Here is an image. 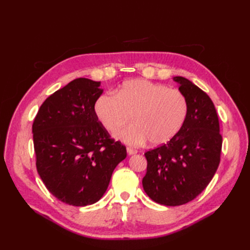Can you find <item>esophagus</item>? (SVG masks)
Segmentation results:
<instances>
[{"label":"esophagus","instance_id":"34e87169","mask_svg":"<svg viewBox=\"0 0 250 250\" xmlns=\"http://www.w3.org/2000/svg\"><path fill=\"white\" fill-rule=\"evenodd\" d=\"M138 151L135 150V149H133V148H130V147H127V153L129 154V155H132V154H135L137 153Z\"/></svg>","mask_w":250,"mask_h":250}]
</instances>
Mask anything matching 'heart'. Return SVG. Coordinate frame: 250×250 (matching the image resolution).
I'll return each mask as SVG.
<instances>
[{
    "instance_id": "1",
    "label": "heart",
    "mask_w": 250,
    "mask_h": 250,
    "mask_svg": "<svg viewBox=\"0 0 250 250\" xmlns=\"http://www.w3.org/2000/svg\"><path fill=\"white\" fill-rule=\"evenodd\" d=\"M95 113L108 131H115L132 115L133 124L121 128L115 138L131 146L150 142L160 146L171 141L183 127L188 103L178 89L146 79L124 82L117 94L104 93L95 102Z\"/></svg>"
}]
</instances>
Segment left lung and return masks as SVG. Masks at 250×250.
Masks as SVG:
<instances>
[{
  "instance_id": "left-lung-1",
  "label": "left lung",
  "mask_w": 250,
  "mask_h": 250,
  "mask_svg": "<svg viewBox=\"0 0 250 250\" xmlns=\"http://www.w3.org/2000/svg\"><path fill=\"white\" fill-rule=\"evenodd\" d=\"M173 80L186 97L188 115L175 137L145 153L147 172L142 181L151 199L168 207L190 202L207 188L220 164L222 148L210 98L185 77Z\"/></svg>"
}]
</instances>
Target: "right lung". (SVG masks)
<instances>
[{"label":"right lung","instance_id":"1","mask_svg":"<svg viewBox=\"0 0 250 250\" xmlns=\"http://www.w3.org/2000/svg\"><path fill=\"white\" fill-rule=\"evenodd\" d=\"M100 81L77 78L48 97L32 125L36 169L57 199L74 207L100 200L127 155L98 121Z\"/></svg>","mask_w":250,"mask_h":250}]
</instances>
